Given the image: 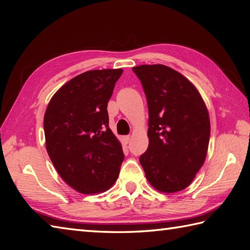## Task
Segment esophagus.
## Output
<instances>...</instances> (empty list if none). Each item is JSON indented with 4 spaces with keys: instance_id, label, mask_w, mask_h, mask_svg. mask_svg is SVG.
I'll return each mask as SVG.
<instances>
[{
    "instance_id": "34e87169",
    "label": "esophagus",
    "mask_w": 250,
    "mask_h": 250,
    "mask_svg": "<svg viewBox=\"0 0 250 250\" xmlns=\"http://www.w3.org/2000/svg\"><path fill=\"white\" fill-rule=\"evenodd\" d=\"M130 135H125V136H122V140H124V142L125 143V144H128V143L130 142Z\"/></svg>"
}]
</instances>
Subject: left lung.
I'll return each mask as SVG.
<instances>
[{"label": "left lung", "instance_id": "8db88e82", "mask_svg": "<svg viewBox=\"0 0 250 250\" xmlns=\"http://www.w3.org/2000/svg\"><path fill=\"white\" fill-rule=\"evenodd\" d=\"M147 99L149 144L140 162L153 188L184 190L204 164L210 134L208 110L189 79L163 64L139 65Z\"/></svg>", "mask_w": 250, "mask_h": 250}]
</instances>
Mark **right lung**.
I'll use <instances>...</instances> for the list:
<instances>
[{
  "instance_id": "right-lung-1",
  "label": "right lung",
  "mask_w": 250,
  "mask_h": 250,
  "mask_svg": "<svg viewBox=\"0 0 250 250\" xmlns=\"http://www.w3.org/2000/svg\"><path fill=\"white\" fill-rule=\"evenodd\" d=\"M117 70H93L58 90L44 116L46 149L64 182L83 194L103 192L119 176L124 151L108 126Z\"/></svg>"
}]
</instances>
